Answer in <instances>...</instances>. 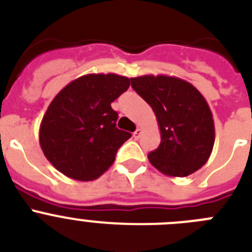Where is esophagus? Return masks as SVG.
<instances>
[{"label":"esophagus","instance_id":"obj_1","mask_svg":"<svg viewBox=\"0 0 252 252\" xmlns=\"http://www.w3.org/2000/svg\"><path fill=\"white\" fill-rule=\"evenodd\" d=\"M140 135H142V129L137 128V130H135L134 133H133V137H134L135 139H138V138H139Z\"/></svg>","mask_w":252,"mask_h":252}]
</instances>
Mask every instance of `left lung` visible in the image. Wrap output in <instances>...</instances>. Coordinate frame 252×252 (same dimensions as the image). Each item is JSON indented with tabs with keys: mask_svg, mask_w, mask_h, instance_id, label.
Wrapping results in <instances>:
<instances>
[{
	"mask_svg": "<svg viewBox=\"0 0 252 252\" xmlns=\"http://www.w3.org/2000/svg\"><path fill=\"white\" fill-rule=\"evenodd\" d=\"M131 88L152 106L160 130V144L148 154L165 176L186 177L208 160L215 143L212 113L203 95L180 78L143 75Z\"/></svg>",
	"mask_w": 252,
	"mask_h": 252,
	"instance_id": "8db88e82",
	"label": "left lung"
}]
</instances>
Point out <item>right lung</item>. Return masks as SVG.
Masks as SVG:
<instances>
[{
  "label": "right lung",
  "instance_id": "1",
  "mask_svg": "<svg viewBox=\"0 0 252 252\" xmlns=\"http://www.w3.org/2000/svg\"><path fill=\"white\" fill-rule=\"evenodd\" d=\"M130 80L117 74H88L72 80L50 103L41 126L40 146L51 164L69 178L93 181L114 163L130 133L118 129L110 104L126 92Z\"/></svg>",
  "mask_w": 252,
  "mask_h": 252
}]
</instances>
